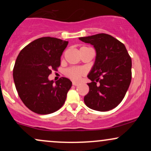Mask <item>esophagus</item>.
<instances>
[{
	"mask_svg": "<svg viewBox=\"0 0 151 151\" xmlns=\"http://www.w3.org/2000/svg\"><path fill=\"white\" fill-rule=\"evenodd\" d=\"M72 84H73L74 86H77L79 85V83L76 82V81H73V82H72Z\"/></svg>",
	"mask_w": 151,
	"mask_h": 151,
	"instance_id": "1",
	"label": "esophagus"
}]
</instances>
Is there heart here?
Instances as JSON below:
<instances>
[{"mask_svg": "<svg viewBox=\"0 0 151 151\" xmlns=\"http://www.w3.org/2000/svg\"><path fill=\"white\" fill-rule=\"evenodd\" d=\"M65 74L72 80L78 81L79 80L81 76L85 74V71L79 67H70L66 70Z\"/></svg>", "mask_w": 151, "mask_h": 151, "instance_id": "obj_1", "label": "heart"}]
</instances>
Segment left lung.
<instances>
[{
    "mask_svg": "<svg viewBox=\"0 0 151 151\" xmlns=\"http://www.w3.org/2000/svg\"><path fill=\"white\" fill-rule=\"evenodd\" d=\"M93 46L96 58L87 77L89 93L84 96L86 106L107 111L116 107L125 96L131 81V58L125 45L105 33L79 37ZM99 81L100 84H96Z\"/></svg>",
    "mask_w": 151,
    "mask_h": 151,
    "instance_id": "left-lung-1",
    "label": "left lung"
}]
</instances>
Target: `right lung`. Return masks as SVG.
Masks as SVG:
<instances>
[{
	"label": "right lung",
	"instance_id": "1",
	"mask_svg": "<svg viewBox=\"0 0 151 151\" xmlns=\"http://www.w3.org/2000/svg\"><path fill=\"white\" fill-rule=\"evenodd\" d=\"M68 42L55 37L38 38L19 53L13 69V79L20 99L38 114L55 112L63 106L72 81L62 77L54 83L48 77L56 71Z\"/></svg>",
	"mask_w": 151,
	"mask_h": 151
}]
</instances>
